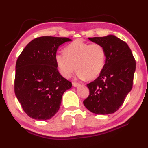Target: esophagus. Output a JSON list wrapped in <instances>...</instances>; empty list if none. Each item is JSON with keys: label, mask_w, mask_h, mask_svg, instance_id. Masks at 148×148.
<instances>
[{"label": "esophagus", "mask_w": 148, "mask_h": 148, "mask_svg": "<svg viewBox=\"0 0 148 148\" xmlns=\"http://www.w3.org/2000/svg\"><path fill=\"white\" fill-rule=\"evenodd\" d=\"M79 85V83H77V82H72V86H73L74 87H77Z\"/></svg>", "instance_id": "1"}]
</instances>
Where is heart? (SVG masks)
<instances>
[{
	"label": "heart",
	"instance_id": "b5f03b06",
	"mask_svg": "<svg viewBox=\"0 0 148 148\" xmlns=\"http://www.w3.org/2000/svg\"><path fill=\"white\" fill-rule=\"evenodd\" d=\"M106 57V51L101 44H89L76 40L65 47L64 53L56 55V61L64 77L71 76L76 67L79 77L92 80L101 73Z\"/></svg>",
	"mask_w": 148,
	"mask_h": 148
}]
</instances>
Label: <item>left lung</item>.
<instances>
[{
    "mask_svg": "<svg viewBox=\"0 0 148 148\" xmlns=\"http://www.w3.org/2000/svg\"><path fill=\"white\" fill-rule=\"evenodd\" d=\"M89 40L104 46L106 59L99 76L87 84L89 95L84 104L94 114H113L132 88L136 61L126 42L114 35Z\"/></svg>",
    "mask_w": 148,
    "mask_h": 148,
    "instance_id": "obj_1",
    "label": "left lung"
}]
</instances>
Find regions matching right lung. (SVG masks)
Listing matches in <instances>:
<instances>
[{
	"mask_svg": "<svg viewBox=\"0 0 148 148\" xmlns=\"http://www.w3.org/2000/svg\"><path fill=\"white\" fill-rule=\"evenodd\" d=\"M66 37L41 36L29 42L16 65L14 91L24 112L37 120L51 118L60 108L62 96L72 83L60 74L56 61Z\"/></svg>",
	"mask_w": 148,
	"mask_h": 148,
	"instance_id": "add662e5",
	"label": "right lung"
}]
</instances>
